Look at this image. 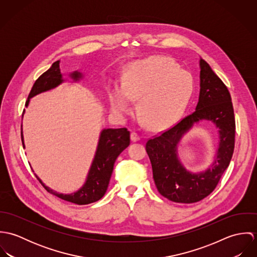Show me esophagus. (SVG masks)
<instances>
[{
    "label": "esophagus",
    "instance_id": "1",
    "mask_svg": "<svg viewBox=\"0 0 257 257\" xmlns=\"http://www.w3.org/2000/svg\"><path fill=\"white\" fill-rule=\"evenodd\" d=\"M131 140H132V142H134V143L139 142V141L141 140V136H140L138 133L133 132V133L131 134Z\"/></svg>",
    "mask_w": 257,
    "mask_h": 257
}]
</instances>
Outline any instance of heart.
Instances as JSON below:
<instances>
[{
    "label": "heart",
    "instance_id": "heart-1",
    "mask_svg": "<svg viewBox=\"0 0 257 257\" xmlns=\"http://www.w3.org/2000/svg\"><path fill=\"white\" fill-rule=\"evenodd\" d=\"M194 88L193 76L172 58L153 56L128 65L122 84L110 87V106L124 115L133 110V99H139V112L147 125L162 128L182 115Z\"/></svg>",
    "mask_w": 257,
    "mask_h": 257
}]
</instances>
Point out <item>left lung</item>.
<instances>
[{"instance_id": "obj_1", "label": "left lung", "mask_w": 257, "mask_h": 257, "mask_svg": "<svg viewBox=\"0 0 257 257\" xmlns=\"http://www.w3.org/2000/svg\"><path fill=\"white\" fill-rule=\"evenodd\" d=\"M200 95L195 111L171 128L148 140L147 154L158 192L175 203H196L209 196L228 167L234 149L235 120L230 94L210 65L200 59ZM201 120L212 121L219 130V147L213 164L205 172L192 174L178 158V144Z\"/></svg>"}]
</instances>
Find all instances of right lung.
<instances>
[{
    "label": "right lung",
    "mask_w": 257,
    "mask_h": 257,
    "mask_svg": "<svg viewBox=\"0 0 257 257\" xmlns=\"http://www.w3.org/2000/svg\"><path fill=\"white\" fill-rule=\"evenodd\" d=\"M59 63V60L55 61L46 72L38 77L29 95L26 107L29 106L31 98L35 97L37 94L57 87L64 81L62 74L60 72ZM70 77L76 82L79 81L83 76L82 73L74 71L73 73L70 74ZM22 142L23 147L25 148L23 130ZM130 132L125 127L103 130L100 135L96 154L90 167L86 182L77 192H74L72 194H59L49 189L42 183V181L37 175L36 176L47 192L64 201L71 202L77 205H87L97 202L105 195L108 189L115 159L122 150L130 146Z\"/></svg>",
    "instance_id": "1"
}]
</instances>
